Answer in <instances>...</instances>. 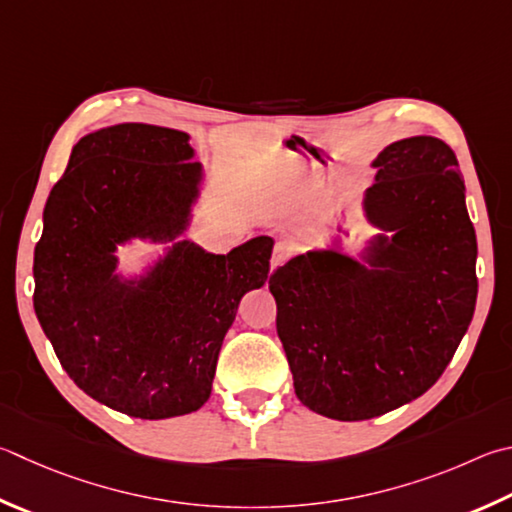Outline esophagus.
<instances>
[{
    "mask_svg": "<svg viewBox=\"0 0 512 512\" xmlns=\"http://www.w3.org/2000/svg\"><path fill=\"white\" fill-rule=\"evenodd\" d=\"M288 257H291V248H288L286 244H275L273 257H271V271H275V268H280L282 264H286Z\"/></svg>",
    "mask_w": 512,
    "mask_h": 512,
    "instance_id": "obj_1",
    "label": "esophagus"
}]
</instances>
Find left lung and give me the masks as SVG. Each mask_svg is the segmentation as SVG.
I'll list each match as a JSON object with an SVG mask.
<instances>
[{
	"label": "left lung",
	"instance_id": "1",
	"mask_svg": "<svg viewBox=\"0 0 512 512\" xmlns=\"http://www.w3.org/2000/svg\"><path fill=\"white\" fill-rule=\"evenodd\" d=\"M371 167L362 215L378 232L360 255L333 241L268 280L295 394L336 421H367L423 396L477 304V235L454 152L412 136Z\"/></svg>",
	"mask_w": 512,
	"mask_h": 512
}]
</instances>
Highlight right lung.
Here are the masks:
<instances>
[{
	"mask_svg": "<svg viewBox=\"0 0 512 512\" xmlns=\"http://www.w3.org/2000/svg\"><path fill=\"white\" fill-rule=\"evenodd\" d=\"M179 129L120 123L73 145L35 246V315L60 365L94 401L134 418L183 416L208 401L237 306L271 271V237L228 255L183 232L206 170ZM163 243L141 274L117 246Z\"/></svg>",
	"mask_w": 512,
	"mask_h": 512,
	"instance_id": "add662e5",
	"label": "right lung"
}]
</instances>
